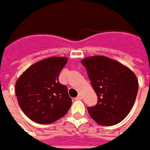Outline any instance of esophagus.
I'll list each match as a JSON object with an SVG mask.
<instances>
[{
	"label": "esophagus",
	"mask_w": 150,
	"mask_h": 150,
	"mask_svg": "<svg viewBox=\"0 0 150 150\" xmlns=\"http://www.w3.org/2000/svg\"><path fill=\"white\" fill-rule=\"evenodd\" d=\"M76 99H77V100H82V95H81V94H78V96L76 97Z\"/></svg>",
	"instance_id": "esophagus-1"
}]
</instances>
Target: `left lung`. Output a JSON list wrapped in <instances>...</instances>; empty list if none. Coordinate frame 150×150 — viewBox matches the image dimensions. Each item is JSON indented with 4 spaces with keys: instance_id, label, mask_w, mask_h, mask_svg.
Here are the masks:
<instances>
[{
    "instance_id": "8db88e82",
    "label": "left lung",
    "mask_w": 150,
    "mask_h": 150,
    "mask_svg": "<svg viewBox=\"0 0 150 150\" xmlns=\"http://www.w3.org/2000/svg\"><path fill=\"white\" fill-rule=\"evenodd\" d=\"M87 69L97 103L87 107L92 119L101 125L118 124L133 107L138 93L134 73L121 63L105 56H93L81 62Z\"/></svg>"
}]
</instances>
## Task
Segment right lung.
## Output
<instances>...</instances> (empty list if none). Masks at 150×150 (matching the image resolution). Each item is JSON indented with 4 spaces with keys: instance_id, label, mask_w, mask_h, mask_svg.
I'll return each instance as SVG.
<instances>
[{
    "instance_id": "obj_1",
    "label": "right lung",
    "mask_w": 150,
    "mask_h": 150,
    "mask_svg": "<svg viewBox=\"0 0 150 150\" xmlns=\"http://www.w3.org/2000/svg\"><path fill=\"white\" fill-rule=\"evenodd\" d=\"M65 57H51L33 64L16 83L22 111L38 124H49L66 115L72 105L68 87L59 82Z\"/></svg>"
}]
</instances>
